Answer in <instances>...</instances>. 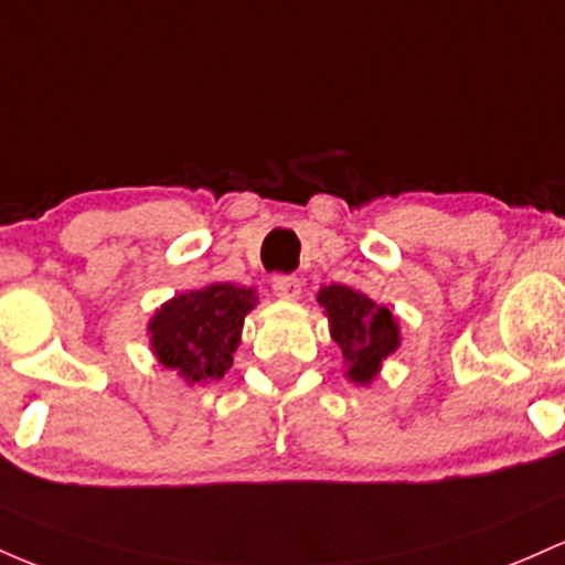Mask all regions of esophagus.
<instances>
[{
    "label": "esophagus",
    "mask_w": 565,
    "mask_h": 565,
    "mask_svg": "<svg viewBox=\"0 0 565 565\" xmlns=\"http://www.w3.org/2000/svg\"><path fill=\"white\" fill-rule=\"evenodd\" d=\"M271 288H275V294L280 296V299H299L301 294V280L296 275H277L275 280H271Z\"/></svg>",
    "instance_id": "esophagus-1"
}]
</instances>
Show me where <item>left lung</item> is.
I'll list each match as a JSON object with an SVG mask.
<instances>
[{
  "mask_svg": "<svg viewBox=\"0 0 565 565\" xmlns=\"http://www.w3.org/2000/svg\"><path fill=\"white\" fill-rule=\"evenodd\" d=\"M317 301L326 307L331 320V335L341 347L350 379L367 384L379 373L384 358L401 344L395 317L382 303L371 301L365 294L347 288V285H328L320 290Z\"/></svg>",
  "mask_w": 565,
  "mask_h": 565,
  "instance_id": "1",
  "label": "left lung"
}]
</instances>
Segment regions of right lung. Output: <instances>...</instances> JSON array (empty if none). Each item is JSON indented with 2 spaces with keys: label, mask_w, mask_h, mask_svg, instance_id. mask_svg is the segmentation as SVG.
I'll return each instance as SVG.
<instances>
[{
  "label": "right lung",
  "mask_w": 565,
  "mask_h": 565,
  "mask_svg": "<svg viewBox=\"0 0 565 565\" xmlns=\"http://www.w3.org/2000/svg\"><path fill=\"white\" fill-rule=\"evenodd\" d=\"M256 307V290L215 282L175 296L149 322L151 347L164 367L179 371L189 384L221 379L232 365L243 320Z\"/></svg>",
  "instance_id": "1"
}]
</instances>
